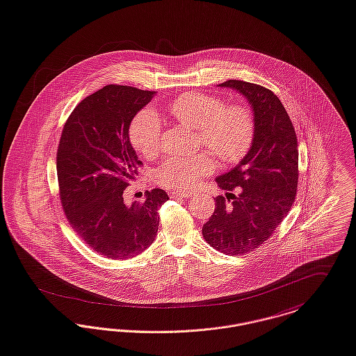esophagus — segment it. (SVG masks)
I'll use <instances>...</instances> for the list:
<instances>
[{
	"label": "esophagus",
	"mask_w": 356,
	"mask_h": 356,
	"mask_svg": "<svg viewBox=\"0 0 356 356\" xmlns=\"http://www.w3.org/2000/svg\"><path fill=\"white\" fill-rule=\"evenodd\" d=\"M171 195V198H188V197H191L192 193H186V192H172V193H170Z\"/></svg>",
	"instance_id": "1"
}]
</instances>
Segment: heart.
<instances>
[{
  "label": "heart",
  "mask_w": 356,
  "mask_h": 356,
  "mask_svg": "<svg viewBox=\"0 0 356 356\" xmlns=\"http://www.w3.org/2000/svg\"><path fill=\"white\" fill-rule=\"evenodd\" d=\"M168 113L181 124L198 129L201 143L222 162H241L254 140V117L242 104H227L222 97L200 92H186L167 106ZM130 143L144 158L158 154L162 143L159 117L141 111L130 125ZM215 168L211 154L202 152L189 158L174 156L155 172L156 182L171 191L193 189Z\"/></svg>",
  "instance_id": "1"
}]
</instances>
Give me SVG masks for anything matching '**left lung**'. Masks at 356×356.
Returning a JSON list of instances; mask_svg holds the SVG:
<instances>
[{
  "instance_id": "8db88e82",
  "label": "left lung",
  "mask_w": 356,
  "mask_h": 356,
  "mask_svg": "<svg viewBox=\"0 0 356 356\" xmlns=\"http://www.w3.org/2000/svg\"><path fill=\"white\" fill-rule=\"evenodd\" d=\"M219 87L236 90L248 99L256 125L248 155L216 178L226 197L215 198V212L202 226L209 246L236 257L268 241L290 212L298 188L299 154L291 120L270 90L242 80H227ZM234 190L240 194L235 196Z\"/></svg>"
}]
</instances>
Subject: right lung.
Listing matches in <instances>:
<instances>
[{
	"label": "right lung",
	"mask_w": 356,
	"mask_h": 356,
	"mask_svg": "<svg viewBox=\"0 0 356 356\" xmlns=\"http://www.w3.org/2000/svg\"><path fill=\"white\" fill-rule=\"evenodd\" d=\"M154 95L108 84L74 107L60 138L57 177L65 216L107 259H131L148 249L159 228L158 209L168 200L162 189H152L143 202H124L141 165L130 144V122Z\"/></svg>",
	"instance_id": "right-lung-1"
}]
</instances>
